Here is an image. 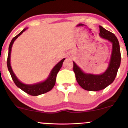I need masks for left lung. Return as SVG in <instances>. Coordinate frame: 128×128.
Listing matches in <instances>:
<instances>
[{"mask_svg":"<svg viewBox=\"0 0 128 128\" xmlns=\"http://www.w3.org/2000/svg\"><path fill=\"white\" fill-rule=\"evenodd\" d=\"M99 34L100 36L112 42L113 45L110 61L106 70L100 75L86 74L73 62V70L77 82L82 88L88 91H98L105 88L110 85L116 76L121 63L120 44L117 38L113 33L106 30L101 26H99Z\"/></svg>","mask_w":128,"mask_h":128,"instance_id":"left-lung-1","label":"left lung"}]
</instances>
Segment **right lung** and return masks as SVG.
<instances>
[{"mask_svg":"<svg viewBox=\"0 0 128 128\" xmlns=\"http://www.w3.org/2000/svg\"><path fill=\"white\" fill-rule=\"evenodd\" d=\"M26 28L23 30L19 34H18L16 36L14 37L12 40L11 42H10V45H9L8 48V57H7V68L10 72L11 77L12 78L13 80H14V83L15 84L16 86L18 88H20L26 94H29L30 95H33V96H37V95H41V94H45V93L48 92L50 91L54 86L55 83H56V76L58 74V72L59 71L60 69L61 68L62 63L65 59H63L59 62V63L56 64L54 66V68L52 69L51 73H50V76H49L48 78L45 81L40 83L36 84L33 85H26L22 83L20 80L17 78V77L15 76V74L13 72L11 66H10V54H11V50L12 47L14 42L15 40L21 34L24 33V32L26 30Z\"/></svg>","mask_w":128,"mask_h":128,"instance_id":"1","label":"right lung"}]
</instances>
